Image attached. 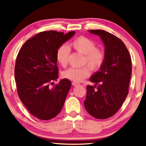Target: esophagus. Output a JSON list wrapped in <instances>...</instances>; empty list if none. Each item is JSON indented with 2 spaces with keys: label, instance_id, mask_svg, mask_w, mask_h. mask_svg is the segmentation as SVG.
<instances>
[{
  "label": "esophagus",
  "instance_id": "34e87169",
  "mask_svg": "<svg viewBox=\"0 0 146 146\" xmlns=\"http://www.w3.org/2000/svg\"><path fill=\"white\" fill-rule=\"evenodd\" d=\"M78 84H78V83H77V82H72V85L74 86H77Z\"/></svg>",
  "mask_w": 146,
  "mask_h": 146
}]
</instances>
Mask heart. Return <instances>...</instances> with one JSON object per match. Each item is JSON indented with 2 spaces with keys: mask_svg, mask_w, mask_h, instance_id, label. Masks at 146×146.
<instances>
[{
  "mask_svg": "<svg viewBox=\"0 0 146 146\" xmlns=\"http://www.w3.org/2000/svg\"><path fill=\"white\" fill-rule=\"evenodd\" d=\"M71 46L76 51L84 55V64H87L92 70H97L103 64L105 56L102 50L96 48L94 41L84 36L79 37L71 43ZM69 54V47L62 45L56 50V58L60 66L66 67L68 62ZM90 73V68L84 66L80 68H70L62 73V77L75 82L82 81L88 77Z\"/></svg>",
  "mask_w": 146,
  "mask_h": 146,
  "instance_id": "b5f03b06",
  "label": "heart"
}]
</instances>
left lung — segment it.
I'll list each match as a JSON object with an SVG mask.
<instances>
[{
    "label": "left lung",
    "mask_w": 146,
    "mask_h": 146,
    "mask_svg": "<svg viewBox=\"0 0 146 146\" xmlns=\"http://www.w3.org/2000/svg\"><path fill=\"white\" fill-rule=\"evenodd\" d=\"M88 32L103 41L105 58L99 70L90 78L96 85L87 86L84 107L95 118L106 119L119 110L128 95L131 58L126 46L117 37L103 30Z\"/></svg>",
    "instance_id": "8db88e82"
}]
</instances>
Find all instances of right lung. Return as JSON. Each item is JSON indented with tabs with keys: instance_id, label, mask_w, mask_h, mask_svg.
<instances>
[{
	"instance_id": "right-lung-1",
	"label": "right lung",
	"mask_w": 146,
	"mask_h": 146,
	"mask_svg": "<svg viewBox=\"0 0 146 146\" xmlns=\"http://www.w3.org/2000/svg\"><path fill=\"white\" fill-rule=\"evenodd\" d=\"M75 34V31L66 34L53 31L40 32L28 40L18 53L15 66L17 94L37 118H54L63 107L71 81L64 78L52 88L49 84L58 77L57 49Z\"/></svg>"
}]
</instances>
